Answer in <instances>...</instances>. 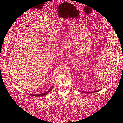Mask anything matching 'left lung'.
<instances>
[{
	"instance_id": "left-lung-1",
	"label": "left lung",
	"mask_w": 123,
	"mask_h": 123,
	"mask_svg": "<svg viewBox=\"0 0 123 123\" xmlns=\"http://www.w3.org/2000/svg\"><path fill=\"white\" fill-rule=\"evenodd\" d=\"M97 91H93V92H85L86 93H87V94H88V93H94V92H97Z\"/></svg>"
}]
</instances>
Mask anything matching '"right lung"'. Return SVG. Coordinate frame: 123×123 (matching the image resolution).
I'll return each instance as SVG.
<instances>
[{"label":"right lung","instance_id":"1","mask_svg":"<svg viewBox=\"0 0 123 123\" xmlns=\"http://www.w3.org/2000/svg\"><path fill=\"white\" fill-rule=\"evenodd\" d=\"M52 88H52L49 90H48V91L44 92V93H41V94H31V95H32L33 96H36V97H41V96H46V95H47V94H48L49 93V92L51 91V90H52Z\"/></svg>","mask_w":123,"mask_h":123}]
</instances>
